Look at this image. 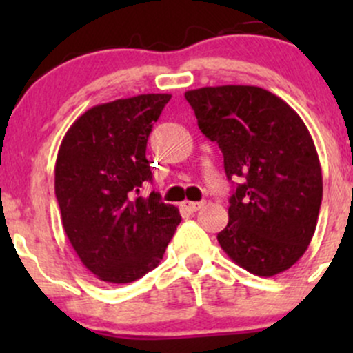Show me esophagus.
<instances>
[{
  "mask_svg": "<svg viewBox=\"0 0 353 353\" xmlns=\"http://www.w3.org/2000/svg\"><path fill=\"white\" fill-rule=\"evenodd\" d=\"M201 208H204V202H190V201L182 202V209H185L188 212H197Z\"/></svg>",
  "mask_w": 353,
  "mask_h": 353,
  "instance_id": "obj_1",
  "label": "esophagus"
}]
</instances>
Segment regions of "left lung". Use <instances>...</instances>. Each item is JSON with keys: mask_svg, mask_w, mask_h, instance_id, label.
Returning a JSON list of instances; mask_svg holds the SVG:
<instances>
[{"mask_svg": "<svg viewBox=\"0 0 353 353\" xmlns=\"http://www.w3.org/2000/svg\"><path fill=\"white\" fill-rule=\"evenodd\" d=\"M185 99L202 134L221 148L228 179L241 177L219 244L259 277L290 269L314 237L322 204V169L307 125L257 86L199 88Z\"/></svg>", "mask_w": 353, "mask_h": 353, "instance_id": "obj_1", "label": "left lung"}]
</instances>
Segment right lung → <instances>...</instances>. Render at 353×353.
Masks as SVG:
<instances>
[{"label": "right lung", "mask_w": 353, "mask_h": 353, "mask_svg": "<svg viewBox=\"0 0 353 353\" xmlns=\"http://www.w3.org/2000/svg\"><path fill=\"white\" fill-rule=\"evenodd\" d=\"M171 94L98 104L68 129L54 165L61 222L84 267L99 281L134 282L159 265L181 222L176 205L151 192L145 145Z\"/></svg>", "instance_id": "add662e5"}]
</instances>
